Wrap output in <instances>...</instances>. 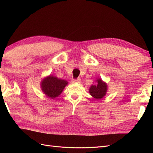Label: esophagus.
Returning <instances> with one entry per match:
<instances>
[{
    "mask_svg": "<svg viewBox=\"0 0 153 153\" xmlns=\"http://www.w3.org/2000/svg\"><path fill=\"white\" fill-rule=\"evenodd\" d=\"M72 82L73 83H79V82H80V78H77V79H73Z\"/></svg>",
    "mask_w": 153,
    "mask_h": 153,
    "instance_id": "obj_1",
    "label": "esophagus"
}]
</instances>
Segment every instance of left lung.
<instances>
[{"instance_id": "1", "label": "left lung", "mask_w": 153, "mask_h": 153, "mask_svg": "<svg viewBox=\"0 0 153 153\" xmlns=\"http://www.w3.org/2000/svg\"><path fill=\"white\" fill-rule=\"evenodd\" d=\"M96 85H92L89 89L90 94L96 100L102 99L107 92V84L101 78L96 80Z\"/></svg>"}]
</instances>
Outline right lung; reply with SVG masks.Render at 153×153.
<instances>
[{
  "mask_svg": "<svg viewBox=\"0 0 153 153\" xmlns=\"http://www.w3.org/2000/svg\"><path fill=\"white\" fill-rule=\"evenodd\" d=\"M68 84V82L66 80L50 75L42 80L41 82V87L46 96L51 99H54L62 93L64 87Z\"/></svg>",
  "mask_w": 153,
  "mask_h": 153,
  "instance_id": "1",
  "label": "right lung"
}]
</instances>
